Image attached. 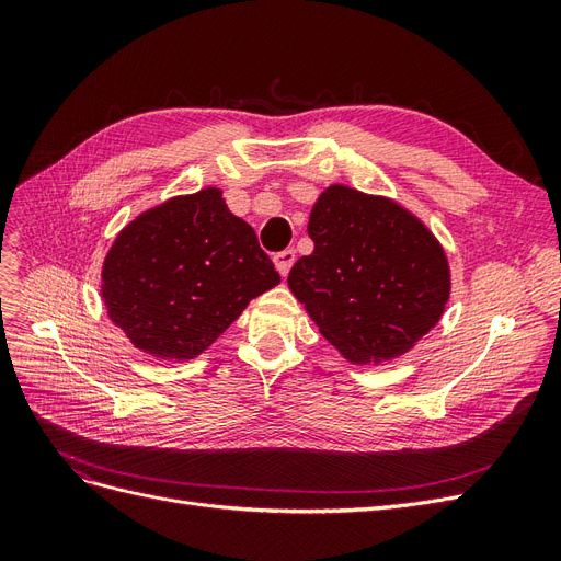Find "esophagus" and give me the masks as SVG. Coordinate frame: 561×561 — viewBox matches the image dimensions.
<instances>
[{
    "instance_id": "34e87169",
    "label": "esophagus",
    "mask_w": 561,
    "mask_h": 561,
    "mask_svg": "<svg viewBox=\"0 0 561 561\" xmlns=\"http://www.w3.org/2000/svg\"><path fill=\"white\" fill-rule=\"evenodd\" d=\"M274 264H276L280 276L290 274V268H293V264H295V250H283V252H278L276 257H274Z\"/></svg>"
}]
</instances>
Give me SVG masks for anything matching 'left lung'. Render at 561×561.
<instances>
[{"mask_svg": "<svg viewBox=\"0 0 561 561\" xmlns=\"http://www.w3.org/2000/svg\"><path fill=\"white\" fill-rule=\"evenodd\" d=\"M307 229L313 252L297 260L287 287L348 363L400 358L443 318L447 252L398 201L330 184Z\"/></svg>", "mask_w": 561, "mask_h": 561, "instance_id": "left-lung-1", "label": "left lung"}]
</instances>
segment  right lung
Returning <instances> with one entry per match:
<instances>
[{
	"instance_id": "1",
	"label": "right lung",
	"mask_w": 561,
	"mask_h": 561,
	"mask_svg": "<svg viewBox=\"0 0 561 561\" xmlns=\"http://www.w3.org/2000/svg\"><path fill=\"white\" fill-rule=\"evenodd\" d=\"M100 280L107 316L130 344L182 363L198 358L280 276L222 190L206 186L130 219Z\"/></svg>"
}]
</instances>
